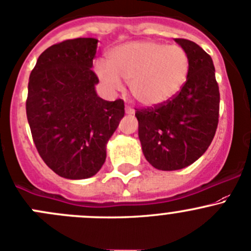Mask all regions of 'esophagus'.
Here are the masks:
<instances>
[{"label":"esophagus","instance_id":"34e87169","mask_svg":"<svg viewBox=\"0 0 251 251\" xmlns=\"http://www.w3.org/2000/svg\"><path fill=\"white\" fill-rule=\"evenodd\" d=\"M125 111L126 114H128V115H132V114H135V109L132 108V106H126L125 108Z\"/></svg>","mask_w":251,"mask_h":251}]
</instances>
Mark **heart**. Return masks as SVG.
Wrapping results in <instances>:
<instances>
[{
	"instance_id": "b5f03b06",
	"label": "heart",
	"mask_w": 251,
	"mask_h": 251,
	"mask_svg": "<svg viewBox=\"0 0 251 251\" xmlns=\"http://www.w3.org/2000/svg\"><path fill=\"white\" fill-rule=\"evenodd\" d=\"M94 71L113 89L120 88V78L128 82L131 94L138 103L155 106L179 93L190 72V57L180 45L130 41L111 49L108 65L98 61Z\"/></svg>"
}]
</instances>
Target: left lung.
I'll return each mask as SVG.
<instances>
[{
  "instance_id": "obj_1",
  "label": "left lung",
  "mask_w": 251,
  "mask_h": 251,
  "mask_svg": "<svg viewBox=\"0 0 251 251\" xmlns=\"http://www.w3.org/2000/svg\"><path fill=\"white\" fill-rule=\"evenodd\" d=\"M189 53L190 72L170 100L136 109L138 137L146 159L155 169L177 170L198 160L215 137L220 89L211 56L194 41L175 39Z\"/></svg>"
}]
</instances>
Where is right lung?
<instances>
[{"instance_id":"1","label":"right lung","mask_w":251,"mask_h":251,"mask_svg":"<svg viewBox=\"0 0 251 251\" xmlns=\"http://www.w3.org/2000/svg\"><path fill=\"white\" fill-rule=\"evenodd\" d=\"M98 40L77 38L53 44L36 61L25 109L31 137L45 164L66 179L100 170L106 142L125 115L123 99L97 96L92 70Z\"/></svg>"}]
</instances>
